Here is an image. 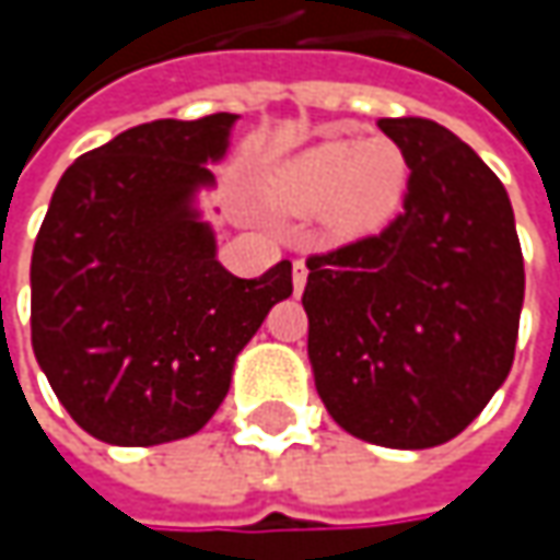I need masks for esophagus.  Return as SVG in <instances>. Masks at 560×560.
<instances>
[{"label": "esophagus", "mask_w": 560, "mask_h": 560, "mask_svg": "<svg viewBox=\"0 0 560 560\" xmlns=\"http://www.w3.org/2000/svg\"><path fill=\"white\" fill-rule=\"evenodd\" d=\"M305 283H308V268H305V261L299 258V261H292V290H295V295H302Z\"/></svg>", "instance_id": "obj_1"}]
</instances>
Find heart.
Returning a JSON list of instances; mask_svg holds the SVG:
<instances>
[{
  "mask_svg": "<svg viewBox=\"0 0 560 560\" xmlns=\"http://www.w3.org/2000/svg\"><path fill=\"white\" fill-rule=\"evenodd\" d=\"M405 180L408 162L396 142L383 137L358 145L334 140L314 145L280 167L270 196L292 211L327 208V224L336 236H358L396 211Z\"/></svg>",
  "mask_w": 560,
  "mask_h": 560,
  "instance_id": "b5f03b06",
  "label": "heart"
}]
</instances>
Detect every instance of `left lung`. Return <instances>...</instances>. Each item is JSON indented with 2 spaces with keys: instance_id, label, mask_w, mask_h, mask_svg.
Returning <instances> with one entry per match:
<instances>
[{
  "instance_id": "1",
  "label": "left lung",
  "mask_w": 560,
  "mask_h": 560,
  "mask_svg": "<svg viewBox=\"0 0 560 560\" xmlns=\"http://www.w3.org/2000/svg\"><path fill=\"white\" fill-rule=\"evenodd\" d=\"M411 167L376 236L308 258L314 386L330 418L386 448L455 440L505 383L524 255L502 180L452 130L380 118Z\"/></svg>"
}]
</instances>
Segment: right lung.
<instances>
[{
	"label": "right lung",
	"mask_w": 560,
	"mask_h": 560,
	"mask_svg": "<svg viewBox=\"0 0 560 560\" xmlns=\"http://www.w3.org/2000/svg\"><path fill=\"white\" fill-rule=\"evenodd\" d=\"M236 115L152 120L80 155L31 261L33 355L58 401L108 445L199 433L233 361L292 295V265L243 280L218 261L196 192L214 186Z\"/></svg>",
	"instance_id": "right-lung-1"
}]
</instances>
